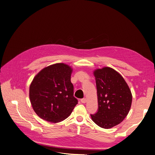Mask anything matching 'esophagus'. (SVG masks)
Masks as SVG:
<instances>
[{
  "label": "esophagus",
  "instance_id": "obj_1",
  "mask_svg": "<svg viewBox=\"0 0 155 155\" xmlns=\"http://www.w3.org/2000/svg\"><path fill=\"white\" fill-rule=\"evenodd\" d=\"M80 101H81V103H86V101H87V99H86V98H83V99H81V100H80Z\"/></svg>",
  "mask_w": 155,
  "mask_h": 155
}]
</instances>
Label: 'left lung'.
<instances>
[{
    "label": "left lung",
    "instance_id": "8db88e82",
    "mask_svg": "<svg viewBox=\"0 0 155 155\" xmlns=\"http://www.w3.org/2000/svg\"><path fill=\"white\" fill-rule=\"evenodd\" d=\"M94 75L98 110L91 115L92 120L101 127L112 128L127 115L132 104L131 91L123 77L112 68L96 69Z\"/></svg>",
    "mask_w": 155,
    "mask_h": 155
}]
</instances>
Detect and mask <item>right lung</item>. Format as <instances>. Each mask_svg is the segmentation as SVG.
I'll return each instance as SVG.
<instances>
[{"label": "right lung", "instance_id": "add662e5", "mask_svg": "<svg viewBox=\"0 0 155 155\" xmlns=\"http://www.w3.org/2000/svg\"><path fill=\"white\" fill-rule=\"evenodd\" d=\"M72 72L69 65L57 63L43 69L35 76L29 87V98L40 118L56 123L71 114L78 104L71 81Z\"/></svg>", "mask_w": 155, "mask_h": 155}]
</instances>
